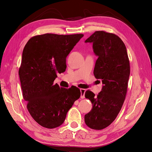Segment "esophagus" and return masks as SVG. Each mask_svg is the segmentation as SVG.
<instances>
[{
	"instance_id": "obj_1",
	"label": "esophagus",
	"mask_w": 152,
	"mask_h": 152,
	"mask_svg": "<svg viewBox=\"0 0 152 152\" xmlns=\"http://www.w3.org/2000/svg\"><path fill=\"white\" fill-rule=\"evenodd\" d=\"M81 99H84L85 98V92H86V89H81Z\"/></svg>"
}]
</instances>
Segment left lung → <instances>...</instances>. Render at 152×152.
<instances>
[{"instance_id": "obj_1", "label": "left lung", "mask_w": 152, "mask_h": 152, "mask_svg": "<svg viewBox=\"0 0 152 152\" xmlns=\"http://www.w3.org/2000/svg\"><path fill=\"white\" fill-rule=\"evenodd\" d=\"M85 42L92 43L98 57L94 75L102 79L103 86L97 95L86 92L85 97L91 101L92 108L84 116V120L90 128L101 130L113 123L122 108L130 75L129 60L125 44L115 34L95 31Z\"/></svg>"}]
</instances>
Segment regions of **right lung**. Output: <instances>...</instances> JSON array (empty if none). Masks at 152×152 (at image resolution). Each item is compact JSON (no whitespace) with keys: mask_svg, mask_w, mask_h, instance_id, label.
<instances>
[{"mask_svg":"<svg viewBox=\"0 0 152 152\" xmlns=\"http://www.w3.org/2000/svg\"><path fill=\"white\" fill-rule=\"evenodd\" d=\"M83 36L37 35L24 47L18 71L23 96L31 116L42 127L53 129L61 125L81 96L77 87L62 88L53 81L57 73L66 70V57Z\"/></svg>","mask_w":152,"mask_h":152,"instance_id":"obj_1","label":"right lung"}]
</instances>
